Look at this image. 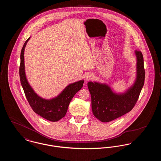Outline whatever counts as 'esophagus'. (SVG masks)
<instances>
[{
    "instance_id": "obj_1",
    "label": "esophagus",
    "mask_w": 161,
    "mask_h": 161,
    "mask_svg": "<svg viewBox=\"0 0 161 161\" xmlns=\"http://www.w3.org/2000/svg\"><path fill=\"white\" fill-rule=\"evenodd\" d=\"M93 77V74L91 73H87L86 75V77H85V79H86V81H89L91 80H92Z\"/></svg>"
}]
</instances>
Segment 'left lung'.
<instances>
[{
  "mask_svg": "<svg viewBox=\"0 0 161 161\" xmlns=\"http://www.w3.org/2000/svg\"><path fill=\"white\" fill-rule=\"evenodd\" d=\"M136 58V78L123 93L116 92L105 83L89 81L93 115L103 123L112 121L131 110L138 101L145 80L144 58L141 52L135 51Z\"/></svg>",
  "mask_w": 161,
  "mask_h": 161,
  "instance_id": "obj_1",
  "label": "left lung"
}]
</instances>
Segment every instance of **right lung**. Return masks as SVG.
Listing matches in <instances>:
<instances>
[{
  "mask_svg": "<svg viewBox=\"0 0 161 161\" xmlns=\"http://www.w3.org/2000/svg\"><path fill=\"white\" fill-rule=\"evenodd\" d=\"M30 38L29 37L25 42L21 51L19 68L20 82L26 99L34 112L48 121L56 122L66 115L70 101L83 86L84 80L69 84L57 97L53 98L45 99L40 97L29 83L25 74L24 52Z\"/></svg>",
  "mask_w": 161,
  "mask_h": 161,
  "instance_id": "right-lung-1",
  "label": "right lung"
}]
</instances>
